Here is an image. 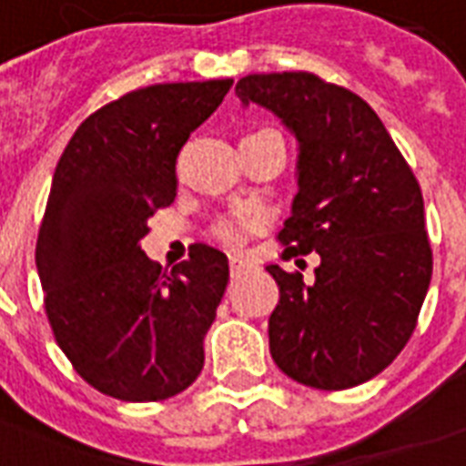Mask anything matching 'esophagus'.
<instances>
[{
	"label": "esophagus",
	"instance_id": "obj_1",
	"mask_svg": "<svg viewBox=\"0 0 466 466\" xmlns=\"http://www.w3.org/2000/svg\"><path fill=\"white\" fill-rule=\"evenodd\" d=\"M248 268H250V263H248V260H243L240 256L230 258V270H233V273H243V270H248Z\"/></svg>",
	"mask_w": 466,
	"mask_h": 466
}]
</instances>
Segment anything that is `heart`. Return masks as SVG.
<instances>
[{"label":"heart","instance_id":"1","mask_svg":"<svg viewBox=\"0 0 466 466\" xmlns=\"http://www.w3.org/2000/svg\"><path fill=\"white\" fill-rule=\"evenodd\" d=\"M258 220L256 218H226L220 220L216 226V236L223 240V243H230V246H238L248 238L250 230H256Z\"/></svg>","mask_w":466,"mask_h":466}]
</instances>
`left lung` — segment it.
Instances as JSON below:
<instances>
[{"mask_svg":"<svg viewBox=\"0 0 466 466\" xmlns=\"http://www.w3.org/2000/svg\"><path fill=\"white\" fill-rule=\"evenodd\" d=\"M298 138V196L278 233L283 260L318 253L315 283L268 266L280 300L270 355L315 390H350L412 338L432 278L420 183L380 116L358 94L310 71L250 74L236 84Z\"/></svg>","mask_w":466,"mask_h":466,"instance_id":"left-lung-1","label":"left lung"}]
</instances>
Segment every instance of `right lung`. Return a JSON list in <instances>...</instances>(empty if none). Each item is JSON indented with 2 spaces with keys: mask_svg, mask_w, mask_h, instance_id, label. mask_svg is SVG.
Wrapping results in <instances>:
<instances>
[{
  "mask_svg": "<svg viewBox=\"0 0 466 466\" xmlns=\"http://www.w3.org/2000/svg\"><path fill=\"white\" fill-rule=\"evenodd\" d=\"M230 86L186 81L124 94L76 128L56 163L36 238L44 310L74 370L104 395L158 402L203 370L228 258L196 243L166 275L141 238L176 198L183 144Z\"/></svg>",
  "mask_w": 466,
  "mask_h": 466,
  "instance_id": "1",
  "label": "right lung"
}]
</instances>
